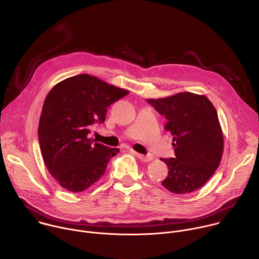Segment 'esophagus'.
Segmentation results:
<instances>
[{
  "label": "esophagus",
  "mask_w": 259,
  "mask_h": 259,
  "mask_svg": "<svg viewBox=\"0 0 259 259\" xmlns=\"http://www.w3.org/2000/svg\"><path fill=\"white\" fill-rule=\"evenodd\" d=\"M133 154H135V156L140 160V161H142V162H150V161H152V156H144V155H141V154H138V153H133Z\"/></svg>",
  "instance_id": "esophagus-1"
}]
</instances>
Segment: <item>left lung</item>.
<instances>
[{
  "instance_id": "1",
  "label": "left lung",
  "mask_w": 259,
  "mask_h": 259,
  "mask_svg": "<svg viewBox=\"0 0 259 259\" xmlns=\"http://www.w3.org/2000/svg\"><path fill=\"white\" fill-rule=\"evenodd\" d=\"M146 101L165 116V129L173 136L175 158L161 159L169 169L162 184L174 194L200 189L218 168L224 153L215 107L206 96L192 92Z\"/></svg>"
}]
</instances>
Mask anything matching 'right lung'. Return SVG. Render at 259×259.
Instances as JSON below:
<instances>
[{
    "label": "right lung",
    "instance_id": "obj_1",
    "mask_svg": "<svg viewBox=\"0 0 259 259\" xmlns=\"http://www.w3.org/2000/svg\"><path fill=\"white\" fill-rule=\"evenodd\" d=\"M129 94L83 73L56 84L47 95L39 122L43 160L60 186L72 193L89 189L104 174L120 150L89 138L93 124L105 120L106 108Z\"/></svg>",
    "mask_w": 259,
    "mask_h": 259
}]
</instances>
